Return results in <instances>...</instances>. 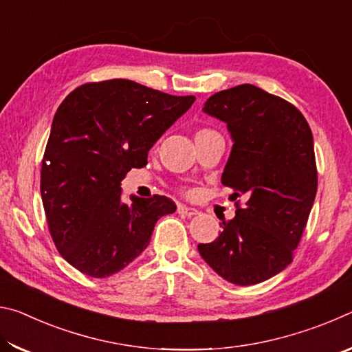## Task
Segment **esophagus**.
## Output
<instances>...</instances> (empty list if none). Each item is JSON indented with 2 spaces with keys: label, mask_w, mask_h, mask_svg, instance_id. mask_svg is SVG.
<instances>
[{
  "label": "esophagus",
  "mask_w": 352,
  "mask_h": 352,
  "mask_svg": "<svg viewBox=\"0 0 352 352\" xmlns=\"http://www.w3.org/2000/svg\"><path fill=\"white\" fill-rule=\"evenodd\" d=\"M178 214H182V216H186V217H192V216H197L199 211L195 210V208H190V206H186V205H178L177 208Z\"/></svg>",
  "instance_id": "1"
}]
</instances>
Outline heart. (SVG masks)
<instances>
[{
  "mask_svg": "<svg viewBox=\"0 0 352 352\" xmlns=\"http://www.w3.org/2000/svg\"><path fill=\"white\" fill-rule=\"evenodd\" d=\"M206 132H211V130H206V129H201V130H199V132H197V135H200V133H206Z\"/></svg>",
  "mask_w": 352,
  "mask_h": 352,
  "instance_id": "obj_1",
  "label": "heart"
}]
</instances>
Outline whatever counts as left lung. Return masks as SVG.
<instances>
[{"instance_id": "obj_1", "label": "left lung", "mask_w": 352, "mask_h": 352, "mask_svg": "<svg viewBox=\"0 0 352 352\" xmlns=\"http://www.w3.org/2000/svg\"><path fill=\"white\" fill-rule=\"evenodd\" d=\"M204 111L228 127L222 183L246 205L236 201V217L199 253L228 283L258 284L290 264L306 228L318 183L311 127L295 105L250 83L212 94Z\"/></svg>"}]
</instances>
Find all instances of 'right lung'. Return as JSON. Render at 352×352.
<instances>
[{
    "label": "right lung",
    "mask_w": 352,
    "mask_h": 352,
    "mask_svg": "<svg viewBox=\"0 0 352 352\" xmlns=\"http://www.w3.org/2000/svg\"><path fill=\"white\" fill-rule=\"evenodd\" d=\"M127 79L83 83L52 119L40 192L58 253L93 278L122 270L144 252L160 217L177 206L164 195L121 200V182L194 104Z\"/></svg>",
    "instance_id": "add662e5"
}]
</instances>
